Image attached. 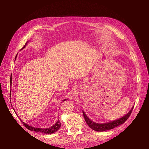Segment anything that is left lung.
Segmentation results:
<instances>
[{
  "mask_svg": "<svg viewBox=\"0 0 149 149\" xmlns=\"http://www.w3.org/2000/svg\"><path fill=\"white\" fill-rule=\"evenodd\" d=\"M134 107L131 109V110L126 115H124V116L121 117V118H120L119 119H117L114 121H111V122L103 123V124L96 123L93 122L92 120H91L88 118L87 115L85 114V113L83 111V116H84V118L87 124L92 130H95V131H97V132H103V131L112 129L117 126H120V125L123 124L129 118V117L130 116V115L132 112L133 109H134Z\"/></svg>",
  "mask_w": 149,
  "mask_h": 149,
  "instance_id": "8db88e82",
  "label": "left lung"
}]
</instances>
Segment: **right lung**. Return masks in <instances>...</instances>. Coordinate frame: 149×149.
<instances>
[{"label": "right lung", "instance_id": "add662e5", "mask_svg": "<svg viewBox=\"0 0 149 149\" xmlns=\"http://www.w3.org/2000/svg\"><path fill=\"white\" fill-rule=\"evenodd\" d=\"M27 43H28V42L26 43L25 45L24 46H23L21 49H23V48H25V47L26 45V44H27ZM15 58H16V57H15ZM11 83H12V74H11V77H10V84H11ZM10 92H11V91H10ZM10 94H11V93H10ZM65 100H66V99L64 100L63 101H65ZM13 109H14V108H13ZM21 121L22 122V123L23 124V125H24V126H25L28 129H29V130H32V131H35V132H37L43 133V134H53V133L57 132V131L60 128V126H61V123H60V122L59 120H58V121L56 123V124H54L52 126H51V127H49V128H46V129H41V128L34 127L29 126V125H28L27 124H25L24 122H23L22 120H21Z\"/></svg>", "mask_w": 149, "mask_h": 149}]
</instances>
